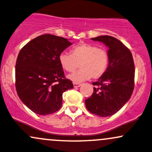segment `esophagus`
<instances>
[{
	"mask_svg": "<svg viewBox=\"0 0 152 152\" xmlns=\"http://www.w3.org/2000/svg\"><path fill=\"white\" fill-rule=\"evenodd\" d=\"M73 85H74V87L75 88H77V87H80V86L81 83H79L74 82V83H73Z\"/></svg>",
	"mask_w": 152,
	"mask_h": 152,
	"instance_id": "34e87169",
	"label": "esophagus"
}]
</instances>
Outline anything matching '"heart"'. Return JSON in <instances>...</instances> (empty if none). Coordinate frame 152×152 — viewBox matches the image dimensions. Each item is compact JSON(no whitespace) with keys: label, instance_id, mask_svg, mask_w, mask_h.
I'll list each match as a JSON object with an SVG mask.
<instances>
[{"label":"heart","instance_id":"1","mask_svg":"<svg viewBox=\"0 0 152 152\" xmlns=\"http://www.w3.org/2000/svg\"><path fill=\"white\" fill-rule=\"evenodd\" d=\"M70 53L62 52L58 56V61L64 70L72 72L80 66L75 72L69 75L74 82H82L90 79H99L105 74L109 66V55L104 48L96 45L80 43L75 45Z\"/></svg>","mask_w":152,"mask_h":152}]
</instances>
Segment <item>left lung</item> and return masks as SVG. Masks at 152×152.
<instances>
[{
	"label": "left lung",
	"mask_w": 152,
	"mask_h": 152,
	"mask_svg": "<svg viewBox=\"0 0 152 152\" xmlns=\"http://www.w3.org/2000/svg\"><path fill=\"white\" fill-rule=\"evenodd\" d=\"M91 39L108 47L110 61L105 74L92 83L94 93L86 99V106L91 113L110 116L126 104L134 90L133 58L128 48L115 37L100 36Z\"/></svg>",
	"instance_id": "1"
}]
</instances>
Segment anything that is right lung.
<instances>
[{
    "label": "right lung",
    "instance_id": "add662e5",
    "mask_svg": "<svg viewBox=\"0 0 152 152\" xmlns=\"http://www.w3.org/2000/svg\"><path fill=\"white\" fill-rule=\"evenodd\" d=\"M72 44L64 37L43 34L26 44L15 65V86L21 101L39 115L61 107L62 94L74 87L65 77L58 56Z\"/></svg>",
    "mask_w": 152,
    "mask_h": 152
}]
</instances>
